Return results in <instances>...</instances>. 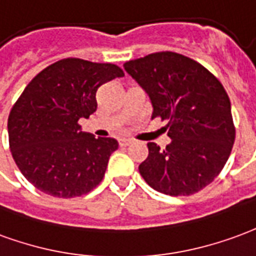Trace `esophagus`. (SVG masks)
Masks as SVG:
<instances>
[{
  "label": "esophagus",
  "mask_w": 256,
  "mask_h": 256,
  "mask_svg": "<svg viewBox=\"0 0 256 256\" xmlns=\"http://www.w3.org/2000/svg\"><path fill=\"white\" fill-rule=\"evenodd\" d=\"M120 146H130V143H134V140H132V139H126V138H124V139H120Z\"/></svg>",
  "instance_id": "esophagus-1"
}]
</instances>
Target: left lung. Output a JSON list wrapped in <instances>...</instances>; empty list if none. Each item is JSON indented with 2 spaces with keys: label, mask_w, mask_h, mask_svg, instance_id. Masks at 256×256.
I'll return each mask as SVG.
<instances>
[{
  "label": "left lung",
  "mask_w": 256,
  "mask_h": 256,
  "mask_svg": "<svg viewBox=\"0 0 256 256\" xmlns=\"http://www.w3.org/2000/svg\"><path fill=\"white\" fill-rule=\"evenodd\" d=\"M146 91L151 118L168 120L170 143H147L139 165L144 182L170 196L200 191L225 166L234 143L230 100L220 80L203 65L173 52L148 54L124 64Z\"/></svg>",
  "instance_id": "left-lung-1"
}]
</instances>
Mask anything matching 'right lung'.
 Returning <instances> with one entry per match:
<instances>
[{
    "mask_svg": "<svg viewBox=\"0 0 256 256\" xmlns=\"http://www.w3.org/2000/svg\"><path fill=\"white\" fill-rule=\"evenodd\" d=\"M122 76L117 65L65 58L30 82L10 110L8 135L13 160L34 187L74 198L102 182L118 142L96 139L78 121L96 110L98 87Z\"/></svg>",
    "mask_w": 256,
    "mask_h": 256,
    "instance_id": "1",
    "label": "right lung"
}]
</instances>
